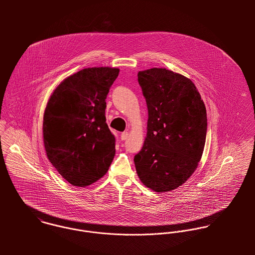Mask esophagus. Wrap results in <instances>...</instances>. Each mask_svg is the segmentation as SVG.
<instances>
[{
  "mask_svg": "<svg viewBox=\"0 0 255 255\" xmlns=\"http://www.w3.org/2000/svg\"><path fill=\"white\" fill-rule=\"evenodd\" d=\"M128 132L125 131V132H123V133L121 134V139H122V140H126V139L128 138Z\"/></svg>",
  "mask_w": 255,
  "mask_h": 255,
  "instance_id": "34e87169",
  "label": "esophagus"
}]
</instances>
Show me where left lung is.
I'll return each instance as SVG.
<instances>
[{
	"instance_id": "obj_1",
	"label": "left lung",
	"mask_w": 255,
	"mask_h": 255,
	"mask_svg": "<svg viewBox=\"0 0 255 255\" xmlns=\"http://www.w3.org/2000/svg\"><path fill=\"white\" fill-rule=\"evenodd\" d=\"M148 109L147 134L134 165L142 183L173 190L192 175L206 140L207 116L193 82L166 69L137 74Z\"/></svg>"
}]
</instances>
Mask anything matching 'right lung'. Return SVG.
I'll use <instances>...</instances> for the list:
<instances>
[{"mask_svg": "<svg viewBox=\"0 0 255 255\" xmlns=\"http://www.w3.org/2000/svg\"><path fill=\"white\" fill-rule=\"evenodd\" d=\"M119 69L89 68L66 78L44 113L43 137L48 159L75 186L102 178L116 154V137L106 124V98Z\"/></svg>", "mask_w": 255, "mask_h": 255, "instance_id": "add662e5", "label": "right lung"}]
</instances>
